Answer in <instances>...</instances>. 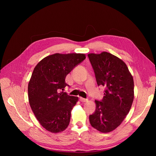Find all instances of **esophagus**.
Instances as JSON below:
<instances>
[{
    "instance_id": "esophagus-1",
    "label": "esophagus",
    "mask_w": 156,
    "mask_h": 156,
    "mask_svg": "<svg viewBox=\"0 0 156 156\" xmlns=\"http://www.w3.org/2000/svg\"><path fill=\"white\" fill-rule=\"evenodd\" d=\"M79 100H80V101H81V102H88L87 99H84L83 98H80Z\"/></svg>"
}]
</instances>
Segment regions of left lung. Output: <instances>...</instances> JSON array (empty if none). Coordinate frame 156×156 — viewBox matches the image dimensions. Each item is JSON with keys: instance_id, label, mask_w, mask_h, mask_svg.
Masks as SVG:
<instances>
[{"instance_id": "8db88e82", "label": "left lung", "mask_w": 156, "mask_h": 156, "mask_svg": "<svg viewBox=\"0 0 156 156\" xmlns=\"http://www.w3.org/2000/svg\"><path fill=\"white\" fill-rule=\"evenodd\" d=\"M98 86L106 87L101 101H95L96 111L90 123L101 133L119 127L129 110L134 98L133 78L123 60L107 52L88 55Z\"/></svg>"}]
</instances>
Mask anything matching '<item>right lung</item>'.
<instances>
[{"instance_id":"1","label":"right lung","mask_w":156,"mask_h":156,"mask_svg":"<svg viewBox=\"0 0 156 156\" xmlns=\"http://www.w3.org/2000/svg\"><path fill=\"white\" fill-rule=\"evenodd\" d=\"M85 58L83 53H55L40 61L33 71L28 85L29 104L40 124L51 133L62 132L69 124L79 98L61 90L68 85L66 75Z\"/></svg>"}]
</instances>
